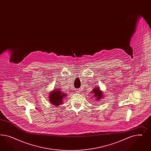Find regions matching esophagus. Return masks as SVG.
<instances>
[{
    "instance_id": "esophagus-1",
    "label": "esophagus",
    "mask_w": 151,
    "mask_h": 151,
    "mask_svg": "<svg viewBox=\"0 0 151 151\" xmlns=\"http://www.w3.org/2000/svg\"><path fill=\"white\" fill-rule=\"evenodd\" d=\"M76 92H77V93H80V92H81V90H78H78H76Z\"/></svg>"
}]
</instances>
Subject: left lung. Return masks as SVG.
I'll return each instance as SVG.
<instances>
[{
	"label": "left lung",
	"mask_w": 151,
	"mask_h": 151,
	"mask_svg": "<svg viewBox=\"0 0 151 151\" xmlns=\"http://www.w3.org/2000/svg\"><path fill=\"white\" fill-rule=\"evenodd\" d=\"M91 92L92 93L94 97L96 99V101L100 100L101 99H102L103 97L102 92L101 91L100 88L98 87L94 88Z\"/></svg>",
	"instance_id": "obj_1"
}]
</instances>
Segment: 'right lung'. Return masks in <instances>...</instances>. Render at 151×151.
Instances as JSON below:
<instances>
[{"instance_id":"1","label":"right lung","mask_w":151,"mask_h":151,"mask_svg":"<svg viewBox=\"0 0 151 151\" xmlns=\"http://www.w3.org/2000/svg\"><path fill=\"white\" fill-rule=\"evenodd\" d=\"M65 97H66V94L61 91V89H58L56 87L54 91L50 93L49 98L51 104L58 106L63 104V101Z\"/></svg>"}]
</instances>
